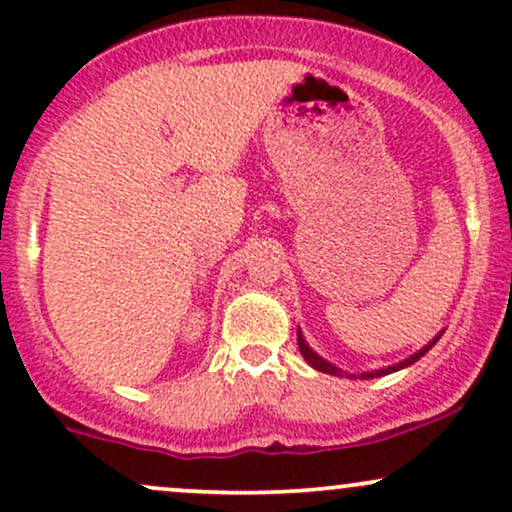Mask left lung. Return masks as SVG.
Returning a JSON list of instances; mask_svg holds the SVG:
<instances>
[{
    "label": "left lung",
    "instance_id": "1",
    "mask_svg": "<svg viewBox=\"0 0 512 512\" xmlns=\"http://www.w3.org/2000/svg\"><path fill=\"white\" fill-rule=\"evenodd\" d=\"M441 334H443V329L439 331V334H436L432 341L427 343V346L424 348H420L417 350V353H412L410 357H405V360H400V362H396V365H389V367H381V369H372V372H360V374H350V372H343L341 367H336V365H331L329 360H324L322 355H317L315 350H312L310 346H307V341H305V336H303V331L298 329V348H300V353H303V357H305V362L307 365H310L312 369H317V372H324V374H334V377H350V379H374V377H384V374H391V372H398V369H405V367H410V365H415L417 360H420L422 355H427L429 350H432L434 346H436V341H439L441 338Z\"/></svg>",
    "mask_w": 512,
    "mask_h": 512
}]
</instances>
